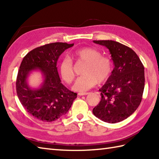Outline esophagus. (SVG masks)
<instances>
[{"label":"esophagus","instance_id":"obj_1","mask_svg":"<svg viewBox=\"0 0 159 159\" xmlns=\"http://www.w3.org/2000/svg\"><path fill=\"white\" fill-rule=\"evenodd\" d=\"M79 96H83V95H86V94H88V92H79Z\"/></svg>","mask_w":159,"mask_h":159}]
</instances>
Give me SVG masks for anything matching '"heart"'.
<instances>
[{
  "instance_id": "heart-1",
  "label": "heart",
  "mask_w": 159,
  "mask_h": 159,
  "mask_svg": "<svg viewBox=\"0 0 159 159\" xmlns=\"http://www.w3.org/2000/svg\"><path fill=\"white\" fill-rule=\"evenodd\" d=\"M73 58L79 62H85L82 76L75 82L73 88L78 92L87 91L97 84L102 83L108 79L113 70L111 59L102 56L96 48L83 47L75 50L71 54ZM60 73L62 79L71 83L75 78L74 62L69 57L63 58L60 64Z\"/></svg>"
}]
</instances>
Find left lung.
Listing matches in <instances>:
<instances>
[{"instance_id":"8db88e82","label":"left lung","mask_w":159,"mask_h":159,"mask_svg":"<svg viewBox=\"0 0 159 159\" xmlns=\"http://www.w3.org/2000/svg\"><path fill=\"white\" fill-rule=\"evenodd\" d=\"M109 49L115 67L99 89L102 99L92 110L103 122L116 123L129 117L142 101L145 71L139 57L131 48L112 40H94Z\"/></svg>"}]
</instances>
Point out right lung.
Returning <instances> with one entry per match:
<instances>
[{"label": "right lung", "mask_w": 159, "mask_h": 159, "mask_svg": "<svg viewBox=\"0 0 159 159\" xmlns=\"http://www.w3.org/2000/svg\"><path fill=\"white\" fill-rule=\"evenodd\" d=\"M74 44L55 42L34 48L24 57L16 81V94L28 113L42 122H51L65 115L77 94L62 84L56 67L59 56ZM39 68L45 80L38 89L27 83L30 72Z\"/></svg>", "instance_id": "right-lung-1"}]
</instances>
